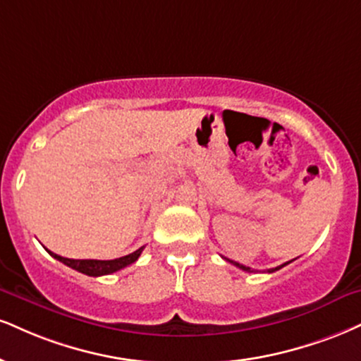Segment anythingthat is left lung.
<instances>
[{
	"label": "left lung",
	"instance_id": "left-lung-1",
	"mask_svg": "<svg viewBox=\"0 0 361 361\" xmlns=\"http://www.w3.org/2000/svg\"><path fill=\"white\" fill-rule=\"evenodd\" d=\"M233 266H237L238 269H242V271H245V272H254V269H250V267H247V266H242V264H238V262H232ZM289 262H286V264H282V266H279V267H276V269H269L267 272H274V271H279L281 267H284V266H288Z\"/></svg>",
	"mask_w": 361,
	"mask_h": 361
}]
</instances>
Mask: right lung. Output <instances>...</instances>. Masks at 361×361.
<instances>
[{"mask_svg": "<svg viewBox=\"0 0 361 361\" xmlns=\"http://www.w3.org/2000/svg\"><path fill=\"white\" fill-rule=\"evenodd\" d=\"M145 247H141V249H137L136 252H133V254L129 255H124V257H119V259H112V260H95V259H67V257H62V255H56L54 252L49 250V254L51 257H55L56 260H60V262H63L65 266L75 269V271L82 272V274L85 276H94V277H99V276H107V274H112V272L116 271H121V269L128 267L129 264L136 262L139 255H141V252Z\"/></svg>", "mask_w": 361, "mask_h": 361, "instance_id": "add662e5", "label": "right lung"}]
</instances>
